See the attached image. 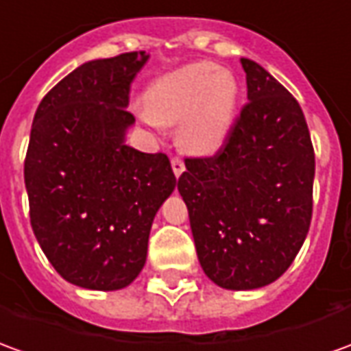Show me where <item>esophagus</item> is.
<instances>
[{
    "label": "esophagus",
    "instance_id": "esophagus-1",
    "mask_svg": "<svg viewBox=\"0 0 351 351\" xmlns=\"http://www.w3.org/2000/svg\"><path fill=\"white\" fill-rule=\"evenodd\" d=\"M171 167H173V173H175V176H180L184 171H186V165H184V161L180 158L171 159Z\"/></svg>",
    "mask_w": 351,
    "mask_h": 351
}]
</instances>
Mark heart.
<instances>
[{
	"label": "heart",
	"instance_id": "heart-1",
	"mask_svg": "<svg viewBox=\"0 0 351 351\" xmlns=\"http://www.w3.org/2000/svg\"><path fill=\"white\" fill-rule=\"evenodd\" d=\"M239 82L228 68L190 62L161 73L144 90L142 121L161 129L178 123V142L186 150L209 156L226 144L237 117Z\"/></svg>",
	"mask_w": 351,
	"mask_h": 351
}]
</instances>
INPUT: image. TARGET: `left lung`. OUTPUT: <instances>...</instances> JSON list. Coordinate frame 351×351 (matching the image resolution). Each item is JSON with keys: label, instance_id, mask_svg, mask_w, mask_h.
Returning <instances> with one entry per match:
<instances>
[{"label": "left lung", "instance_id": "obj_1", "mask_svg": "<svg viewBox=\"0 0 351 351\" xmlns=\"http://www.w3.org/2000/svg\"><path fill=\"white\" fill-rule=\"evenodd\" d=\"M247 99L224 148L188 158L178 192L197 258L222 289L281 278L310 230L315 156L302 108L254 60L241 58Z\"/></svg>", "mask_w": 351, "mask_h": 351}]
</instances>
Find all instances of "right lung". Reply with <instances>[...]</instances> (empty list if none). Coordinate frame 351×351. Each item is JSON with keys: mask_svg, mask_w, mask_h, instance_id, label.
Returning a JSON list of instances; mask_svg holds the SVG:
<instances>
[{"mask_svg": "<svg viewBox=\"0 0 351 351\" xmlns=\"http://www.w3.org/2000/svg\"><path fill=\"white\" fill-rule=\"evenodd\" d=\"M144 51L89 60L39 102L24 161L41 251L72 285L117 291L146 264L154 217L176 178L165 154L125 144Z\"/></svg>", "mask_w": 351, "mask_h": 351, "instance_id": "obj_1", "label": "right lung"}]
</instances>
